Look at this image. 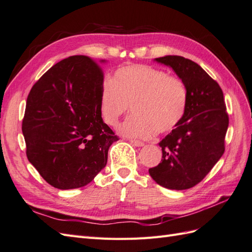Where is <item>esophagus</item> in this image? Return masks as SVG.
Returning <instances> with one entry per match:
<instances>
[{
  "instance_id": "34e87169",
  "label": "esophagus",
  "mask_w": 252,
  "mask_h": 252,
  "mask_svg": "<svg viewBox=\"0 0 252 252\" xmlns=\"http://www.w3.org/2000/svg\"><path fill=\"white\" fill-rule=\"evenodd\" d=\"M130 143L133 145V146H136V147H143L145 144L143 143V141L140 140H137V139H130Z\"/></svg>"
}]
</instances>
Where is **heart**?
<instances>
[{
  "label": "heart",
  "mask_w": 252,
  "mask_h": 252,
  "mask_svg": "<svg viewBox=\"0 0 252 252\" xmlns=\"http://www.w3.org/2000/svg\"><path fill=\"white\" fill-rule=\"evenodd\" d=\"M188 89L181 79L147 64H128L115 71L100 93L99 112L104 124L118 125L121 116L134 115L120 126L127 137L147 139L173 130L184 117Z\"/></svg>",
  "instance_id": "1"
}]
</instances>
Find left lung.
I'll list each match as a JSON object with an SVG mask.
<instances>
[{"instance_id":"1","label":"left lung","mask_w":252,"mask_h":252,"mask_svg":"<svg viewBox=\"0 0 252 252\" xmlns=\"http://www.w3.org/2000/svg\"><path fill=\"white\" fill-rule=\"evenodd\" d=\"M154 61L172 68L185 84L188 105L183 119L158 143L162 160L149 173L163 188L189 189L202 181L224 152L229 117L223 94L195 62L177 55Z\"/></svg>"}]
</instances>
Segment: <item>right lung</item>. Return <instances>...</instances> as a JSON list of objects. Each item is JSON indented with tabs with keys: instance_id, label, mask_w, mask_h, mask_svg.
<instances>
[{
	"instance_id": "add662e5",
	"label": "right lung",
	"mask_w": 252,
	"mask_h": 252,
	"mask_svg": "<svg viewBox=\"0 0 252 252\" xmlns=\"http://www.w3.org/2000/svg\"><path fill=\"white\" fill-rule=\"evenodd\" d=\"M102 87L98 63L74 55L54 64L31 89L22 121L27 157L55 189L92 182L119 139L100 116Z\"/></svg>"
}]
</instances>
